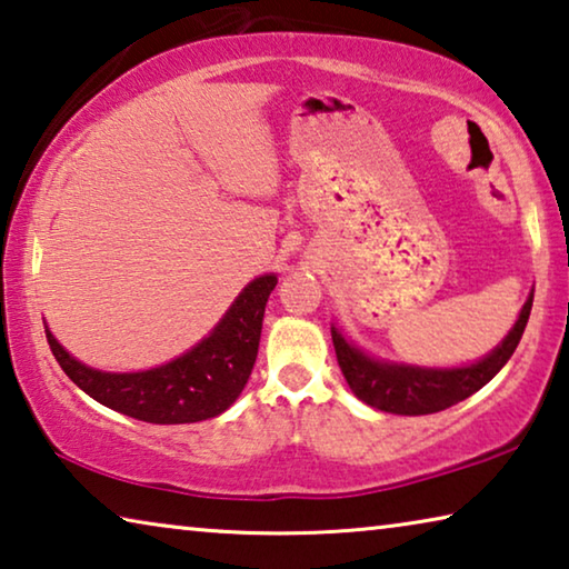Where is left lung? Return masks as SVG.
<instances>
[{
  "label": "left lung",
  "instance_id": "8db88e82",
  "mask_svg": "<svg viewBox=\"0 0 569 569\" xmlns=\"http://www.w3.org/2000/svg\"><path fill=\"white\" fill-rule=\"evenodd\" d=\"M531 300H535V295H529V300L523 302L517 326L503 338V343L483 361L462 366V369H419V366L373 361L333 328L330 333H333L338 366L353 395L369 407L381 409V412L409 417L442 412V409L476 395L503 369L506 361L517 351L523 328H527Z\"/></svg>",
  "mask_w": 569,
  "mask_h": 569
}]
</instances>
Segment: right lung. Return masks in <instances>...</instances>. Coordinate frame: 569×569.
<instances>
[{"label": "right lung", "instance_id": "obj_1", "mask_svg": "<svg viewBox=\"0 0 569 569\" xmlns=\"http://www.w3.org/2000/svg\"><path fill=\"white\" fill-rule=\"evenodd\" d=\"M274 284L277 277L267 274L243 287L211 336L160 369L137 373L96 371L66 353L50 330L46 336L68 379L103 407L152 425L200 422L226 412L247 387Z\"/></svg>", "mask_w": 569, "mask_h": 569}]
</instances>
